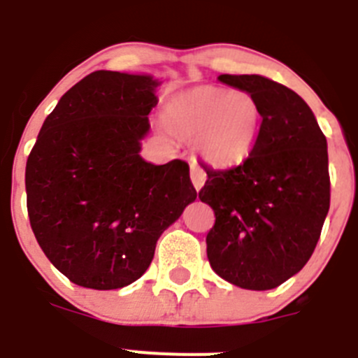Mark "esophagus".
I'll return each instance as SVG.
<instances>
[{
    "mask_svg": "<svg viewBox=\"0 0 358 358\" xmlns=\"http://www.w3.org/2000/svg\"><path fill=\"white\" fill-rule=\"evenodd\" d=\"M191 180L192 185L196 187V191H199L203 183H205V180H207V173L203 171V167H199L196 162L191 164Z\"/></svg>",
    "mask_w": 358,
    "mask_h": 358,
    "instance_id": "obj_1",
    "label": "esophagus"
}]
</instances>
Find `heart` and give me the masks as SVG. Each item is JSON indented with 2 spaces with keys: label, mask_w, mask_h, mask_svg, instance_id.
<instances>
[{
  "label": "heart",
  "mask_w": 358,
  "mask_h": 358,
  "mask_svg": "<svg viewBox=\"0 0 358 358\" xmlns=\"http://www.w3.org/2000/svg\"><path fill=\"white\" fill-rule=\"evenodd\" d=\"M162 119L176 137L196 141L205 160L228 167L250 157L262 130L264 112L251 92L203 85L169 99Z\"/></svg>",
  "instance_id": "b5f03b06"
}]
</instances>
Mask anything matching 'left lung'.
I'll list each match as a JSON object with an SVG mask.
<instances>
[{
	"instance_id": "1",
	"label": "left lung",
	"mask_w": 358,
	"mask_h": 358,
	"mask_svg": "<svg viewBox=\"0 0 358 358\" xmlns=\"http://www.w3.org/2000/svg\"><path fill=\"white\" fill-rule=\"evenodd\" d=\"M259 99L264 123L243 164L212 169L199 199L215 223L207 234L212 269L250 291L278 287L303 269L330 208L327 137L310 107L289 87L260 75H221Z\"/></svg>"
}]
</instances>
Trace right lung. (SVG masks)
<instances>
[{"instance_id":"1","label":"right lung","mask_w":358,"mask_h":358,"mask_svg":"<svg viewBox=\"0 0 358 358\" xmlns=\"http://www.w3.org/2000/svg\"><path fill=\"white\" fill-rule=\"evenodd\" d=\"M159 85L150 75L94 71L60 98L31 148V230L76 285L110 291L141 278L162 231L198 196L187 162L139 155Z\"/></svg>"}]
</instances>
